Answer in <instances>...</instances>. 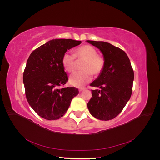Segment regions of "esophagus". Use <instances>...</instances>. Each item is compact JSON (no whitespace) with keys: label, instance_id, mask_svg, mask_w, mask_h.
<instances>
[{"label":"esophagus","instance_id":"34e87169","mask_svg":"<svg viewBox=\"0 0 160 160\" xmlns=\"http://www.w3.org/2000/svg\"><path fill=\"white\" fill-rule=\"evenodd\" d=\"M86 88H79V91H83V90H85Z\"/></svg>","mask_w":160,"mask_h":160}]
</instances>
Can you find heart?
Returning <instances> with one entry per match:
<instances>
[{
	"label": "heart",
	"mask_w": 160,
	"mask_h": 160,
	"mask_svg": "<svg viewBox=\"0 0 160 160\" xmlns=\"http://www.w3.org/2000/svg\"><path fill=\"white\" fill-rule=\"evenodd\" d=\"M75 57L84 60L81 66L83 71L72 73L69 78V83L76 87H82L88 83L95 75H99L105 65L103 58L97 55L95 48L88 45H83L75 51V54L69 52H65L62 57L61 62L64 69L71 72L75 69Z\"/></svg>",
	"instance_id": "heart-1"
}]
</instances>
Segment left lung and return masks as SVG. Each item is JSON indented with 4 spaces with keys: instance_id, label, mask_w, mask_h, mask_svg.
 I'll use <instances>...</instances> for the list:
<instances>
[{
    "instance_id": "obj_1",
    "label": "left lung",
    "mask_w": 160,
    "mask_h": 160,
    "mask_svg": "<svg viewBox=\"0 0 160 160\" xmlns=\"http://www.w3.org/2000/svg\"><path fill=\"white\" fill-rule=\"evenodd\" d=\"M102 52L105 65L91 86L92 98L88 103L90 113L98 119L108 121L118 115L132 93L133 70L125 51L107 42L87 41Z\"/></svg>"
}]
</instances>
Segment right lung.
<instances>
[{
  "label": "right lung",
  "mask_w": 160,
  "mask_h": 160,
  "mask_svg": "<svg viewBox=\"0 0 160 160\" xmlns=\"http://www.w3.org/2000/svg\"><path fill=\"white\" fill-rule=\"evenodd\" d=\"M81 41L56 38L33 51L27 60L23 83L28 103L41 118L55 120L63 116L79 91L74 87L59 89L68 81L62 57Z\"/></svg>",
  "instance_id": "obj_1"
}]
</instances>
